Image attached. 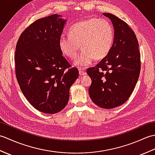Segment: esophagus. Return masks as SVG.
Here are the masks:
<instances>
[{
	"label": "esophagus",
	"instance_id": "obj_1",
	"mask_svg": "<svg viewBox=\"0 0 155 155\" xmlns=\"http://www.w3.org/2000/svg\"><path fill=\"white\" fill-rule=\"evenodd\" d=\"M79 74L81 76H83V75L87 74V72L84 71H83V70H79Z\"/></svg>",
	"mask_w": 155,
	"mask_h": 155
}]
</instances>
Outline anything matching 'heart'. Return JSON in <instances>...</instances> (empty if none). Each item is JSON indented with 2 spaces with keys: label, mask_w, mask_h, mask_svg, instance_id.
<instances>
[{
  "label": "heart",
  "mask_w": 155,
  "mask_h": 155,
  "mask_svg": "<svg viewBox=\"0 0 155 155\" xmlns=\"http://www.w3.org/2000/svg\"><path fill=\"white\" fill-rule=\"evenodd\" d=\"M114 32L110 23L104 19L90 18L76 23L69 30V35L59 38L58 46L62 54L75 59L81 47L83 51L74 62L80 68L88 67L94 58H104L113 47Z\"/></svg>",
  "instance_id": "b5f03b06"
}]
</instances>
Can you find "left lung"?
Returning <instances> with one entry per match:
<instances>
[{
    "mask_svg": "<svg viewBox=\"0 0 155 155\" xmlns=\"http://www.w3.org/2000/svg\"><path fill=\"white\" fill-rule=\"evenodd\" d=\"M103 15L113 25V47L87 72L92 81L88 88L91 100L97 106L109 109L124 104L132 94L140 72V53L136 35L127 23L110 13Z\"/></svg>",
    "mask_w": 155,
    "mask_h": 155,
    "instance_id": "8db88e82",
    "label": "left lung"
}]
</instances>
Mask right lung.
<instances>
[{"mask_svg": "<svg viewBox=\"0 0 155 155\" xmlns=\"http://www.w3.org/2000/svg\"><path fill=\"white\" fill-rule=\"evenodd\" d=\"M52 15L32 22L20 36L15 55V73L22 93L36 109L47 114L62 110L77 68L62 56L58 46L66 20Z\"/></svg>", "mask_w": 155, "mask_h": 155, "instance_id": "right-lung-1", "label": "right lung"}]
</instances>
